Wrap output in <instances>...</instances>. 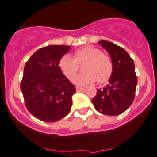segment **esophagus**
<instances>
[{
    "label": "esophagus",
    "mask_w": 157,
    "mask_h": 157,
    "mask_svg": "<svg viewBox=\"0 0 157 157\" xmlns=\"http://www.w3.org/2000/svg\"><path fill=\"white\" fill-rule=\"evenodd\" d=\"M84 90V87H76V91L77 92L82 91V90Z\"/></svg>",
    "instance_id": "obj_1"
}]
</instances>
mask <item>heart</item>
<instances>
[{
	"instance_id": "obj_1",
	"label": "heart",
	"mask_w": 157,
	"mask_h": 157,
	"mask_svg": "<svg viewBox=\"0 0 157 157\" xmlns=\"http://www.w3.org/2000/svg\"><path fill=\"white\" fill-rule=\"evenodd\" d=\"M84 64L83 74L74 79L76 85L85 86L96 80L105 83L109 80L113 74L112 58L98 48L86 46L76 51L74 59L70 55L63 56L59 61V68L69 80H73L78 71V65Z\"/></svg>"
}]
</instances>
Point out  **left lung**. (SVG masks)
<instances>
[{
  "label": "left lung",
  "instance_id": "obj_1",
  "mask_svg": "<svg viewBox=\"0 0 157 157\" xmlns=\"http://www.w3.org/2000/svg\"><path fill=\"white\" fill-rule=\"evenodd\" d=\"M98 44L109 53L114 69L109 83L103 89H98L92 103L100 113L118 115L126 111L134 101L137 85L134 61L125 49L112 42L101 40Z\"/></svg>",
  "mask_w": 157,
  "mask_h": 157
}]
</instances>
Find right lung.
Segmentation results:
<instances>
[{
	"label": "right lung",
	"mask_w": 157,
	"mask_h": 157,
	"mask_svg": "<svg viewBox=\"0 0 157 157\" xmlns=\"http://www.w3.org/2000/svg\"><path fill=\"white\" fill-rule=\"evenodd\" d=\"M70 48L57 45L41 48L25 65L21 92L29 112L41 121L54 122L70 113L76 88L61 73L59 61Z\"/></svg>",
	"instance_id": "add662e5"
}]
</instances>
